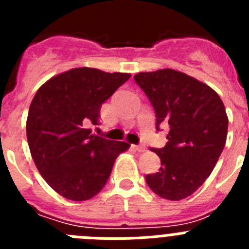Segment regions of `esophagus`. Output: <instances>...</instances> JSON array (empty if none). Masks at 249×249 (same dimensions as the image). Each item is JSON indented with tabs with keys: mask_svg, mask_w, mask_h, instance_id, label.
<instances>
[{
	"mask_svg": "<svg viewBox=\"0 0 249 249\" xmlns=\"http://www.w3.org/2000/svg\"><path fill=\"white\" fill-rule=\"evenodd\" d=\"M132 148L135 149L136 152H140V153H141V152L146 151V148H144L143 146H132Z\"/></svg>",
	"mask_w": 249,
	"mask_h": 249,
	"instance_id": "1",
	"label": "esophagus"
}]
</instances>
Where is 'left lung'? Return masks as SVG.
I'll return each instance as SVG.
<instances>
[{"mask_svg":"<svg viewBox=\"0 0 249 249\" xmlns=\"http://www.w3.org/2000/svg\"><path fill=\"white\" fill-rule=\"evenodd\" d=\"M135 81L156 112V129L168 128L163 148H151L160 168L146 176L156 195L183 199L203 184L226 144L228 117L219 96L210 86L171 68L141 72Z\"/></svg>","mask_w":249,"mask_h":249,"instance_id":"1","label":"left lung"}]
</instances>
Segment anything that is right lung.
Returning a JSON list of instances; mask_svg holds the SVG:
<instances>
[{
	"mask_svg": "<svg viewBox=\"0 0 249 249\" xmlns=\"http://www.w3.org/2000/svg\"><path fill=\"white\" fill-rule=\"evenodd\" d=\"M131 74L80 67L52 77L35 94L26 132L38 172L58 195L87 201L102 190L127 142L92 133L100 109Z\"/></svg>",
	"mask_w": 249,
	"mask_h": 249,
	"instance_id": "right-lung-1",
	"label": "right lung"
}]
</instances>
